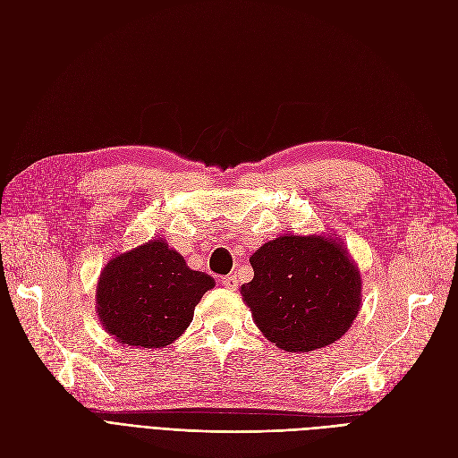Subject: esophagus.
I'll list each match as a JSON object with an SVG mask.
<instances>
[{
	"mask_svg": "<svg viewBox=\"0 0 458 458\" xmlns=\"http://www.w3.org/2000/svg\"><path fill=\"white\" fill-rule=\"evenodd\" d=\"M224 286H227V288H231V290H237L239 288V279H237V275H227V276H224Z\"/></svg>",
	"mask_w": 458,
	"mask_h": 458,
	"instance_id": "1",
	"label": "esophagus"
}]
</instances>
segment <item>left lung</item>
Here are the masks:
<instances>
[{
	"label": "left lung",
	"mask_w": 458,
	"mask_h": 458,
	"mask_svg": "<svg viewBox=\"0 0 458 458\" xmlns=\"http://www.w3.org/2000/svg\"><path fill=\"white\" fill-rule=\"evenodd\" d=\"M250 263L254 279L241 286V294L276 348H325L355 321L361 276L335 239L279 237L258 248Z\"/></svg>",
	"instance_id": "left-lung-1"
}]
</instances>
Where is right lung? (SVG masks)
Instances as JSON below:
<instances>
[{"label": "right lung", "instance_id": "obj_1", "mask_svg": "<svg viewBox=\"0 0 458 458\" xmlns=\"http://www.w3.org/2000/svg\"><path fill=\"white\" fill-rule=\"evenodd\" d=\"M214 286L164 241L110 259L97 284V313L108 335L128 345L164 348L183 335L195 306Z\"/></svg>", "mask_w": 458, "mask_h": 458}]
</instances>
